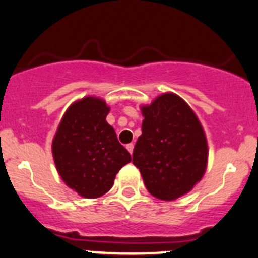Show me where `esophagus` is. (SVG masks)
Wrapping results in <instances>:
<instances>
[{
	"label": "esophagus",
	"instance_id": "1",
	"mask_svg": "<svg viewBox=\"0 0 258 258\" xmlns=\"http://www.w3.org/2000/svg\"><path fill=\"white\" fill-rule=\"evenodd\" d=\"M126 148L128 150V152L132 155V152H134V144H128L126 146Z\"/></svg>",
	"mask_w": 258,
	"mask_h": 258
}]
</instances>
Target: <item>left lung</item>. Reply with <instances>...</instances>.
<instances>
[{
    "label": "left lung",
    "instance_id": "1",
    "mask_svg": "<svg viewBox=\"0 0 258 258\" xmlns=\"http://www.w3.org/2000/svg\"><path fill=\"white\" fill-rule=\"evenodd\" d=\"M142 135L134 148V165L146 188L163 201L188 194L204 177L209 146L191 107L173 92L141 106Z\"/></svg>",
    "mask_w": 258,
    "mask_h": 258
}]
</instances>
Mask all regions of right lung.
<instances>
[{"mask_svg": "<svg viewBox=\"0 0 258 258\" xmlns=\"http://www.w3.org/2000/svg\"><path fill=\"white\" fill-rule=\"evenodd\" d=\"M108 112L106 101L96 96L75 101L52 141L57 172L85 199H97L110 191L118 171L131 162V155L106 121Z\"/></svg>", "mask_w": 258, "mask_h": 258, "instance_id": "1", "label": "right lung"}]
</instances>
